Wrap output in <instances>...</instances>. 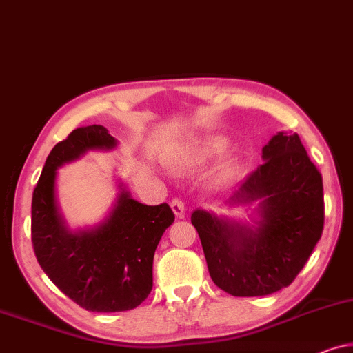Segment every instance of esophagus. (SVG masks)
Segmentation results:
<instances>
[{"mask_svg":"<svg viewBox=\"0 0 353 353\" xmlns=\"http://www.w3.org/2000/svg\"><path fill=\"white\" fill-rule=\"evenodd\" d=\"M171 208L177 217H183V214H185V201H183L181 196L172 198Z\"/></svg>","mask_w":353,"mask_h":353,"instance_id":"esophagus-1","label":"esophagus"}]
</instances>
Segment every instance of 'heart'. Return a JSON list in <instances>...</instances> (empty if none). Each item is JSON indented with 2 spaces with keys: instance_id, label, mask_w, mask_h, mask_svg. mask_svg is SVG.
<instances>
[{
  "instance_id": "1",
  "label": "heart",
  "mask_w": 353,
  "mask_h": 353,
  "mask_svg": "<svg viewBox=\"0 0 353 353\" xmlns=\"http://www.w3.org/2000/svg\"><path fill=\"white\" fill-rule=\"evenodd\" d=\"M225 148V143L221 142V141H214V142H210L206 147L200 148V152H198V155L200 158H206V157H211V155H216V153L222 152Z\"/></svg>"
}]
</instances>
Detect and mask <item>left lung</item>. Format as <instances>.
Returning a JSON list of instances; mask_svg holds the SVG:
<instances>
[{
  "label": "left lung",
  "mask_w": 353,
  "mask_h": 353,
  "mask_svg": "<svg viewBox=\"0 0 353 353\" xmlns=\"http://www.w3.org/2000/svg\"><path fill=\"white\" fill-rule=\"evenodd\" d=\"M228 203L261 200L254 230L211 212H192L208 270L236 297L267 296L290 286L309 261L325 224L323 179L297 134L278 132Z\"/></svg>",
  "instance_id": "obj_1"
}]
</instances>
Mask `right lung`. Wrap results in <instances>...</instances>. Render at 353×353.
<instances>
[{"instance_id": "1", "label": "right lung", "mask_w": 353, "mask_h": 353, "mask_svg": "<svg viewBox=\"0 0 353 353\" xmlns=\"http://www.w3.org/2000/svg\"><path fill=\"white\" fill-rule=\"evenodd\" d=\"M117 141L103 126L78 128L52 148L32 198V243L38 264L63 294L89 312H125L141 305L153 286V254L174 222L168 203L142 205L123 190L108 219L72 233L57 211L56 170Z\"/></svg>"}]
</instances>
